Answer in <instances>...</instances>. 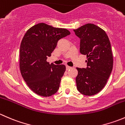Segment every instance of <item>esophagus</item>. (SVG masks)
Returning <instances> with one entry per match:
<instances>
[{"instance_id":"1","label":"esophagus","mask_w":125,"mask_h":125,"mask_svg":"<svg viewBox=\"0 0 125 125\" xmlns=\"http://www.w3.org/2000/svg\"><path fill=\"white\" fill-rule=\"evenodd\" d=\"M66 70H70V69L71 68V67H70V66H68V65H66Z\"/></svg>"}]
</instances>
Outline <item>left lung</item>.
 Returning a JSON list of instances; mask_svg holds the SVG:
<instances>
[{
	"instance_id": "8db88e82",
	"label": "left lung",
	"mask_w": 125,
	"mask_h": 125,
	"mask_svg": "<svg viewBox=\"0 0 125 125\" xmlns=\"http://www.w3.org/2000/svg\"><path fill=\"white\" fill-rule=\"evenodd\" d=\"M74 31L80 39V53L87 58L86 68H77V88L83 95H95L105 86L113 70L110 41L105 31L94 24L87 23Z\"/></svg>"
}]
</instances>
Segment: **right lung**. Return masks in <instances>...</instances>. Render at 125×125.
Returning a JSON list of instances; mask_svg holds the SVG:
<instances>
[{"mask_svg":"<svg viewBox=\"0 0 125 125\" xmlns=\"http://www.w3.org/2000/svg\"><path fill=\"white\" fill-rule=\"evenodd\" d=\"M70 34L66 29L40 23L24 35L20 48V70L28 86L37 95L50 97L59 89L66 66L50 64L46 59L57 42Z\"/></svg>","mask_w":125,"mask_h":125,"instance_id":"obj_1","label":"right lung"}]
</instances>
